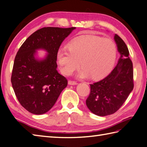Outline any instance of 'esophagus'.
Returning <instances> with one entry per match:
<instances>
[{"label":"esophagus","mask_w":147,"mask_h":147,"mask_svg":"<svg viewBox=\"0 0 147 147\" xmlns=\"http://www.w3.org/2000/svg\"><path fill=\"white\" fill-rule=\"evenodd\" d=\"M68 84L69 85H72V86H74V85H77V82L76 81H73V80H68Z\"/></svg>","instance_id":"esophagus-1"}]
</instances>
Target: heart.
Masks as SVG:
<instances>
[{
  "mask_svg": "<svg viewBox=\"0 0 147 147\" xmlns=\"http://www.w3.org/2000/svg\"><path fill=\"white\" fill-rule=\"evenodd\" d=\"M68 51L59 49L56 55L61 72L70 76L80 65L78 77H103L111 70L117 57V47L112 40L95 35L76 38L68 44Z\"/></svg>",
  "mask_w": 147,
  "mask_h": 147,
  "instance_id": "1",
  "label": "heart"
}]
</instances>
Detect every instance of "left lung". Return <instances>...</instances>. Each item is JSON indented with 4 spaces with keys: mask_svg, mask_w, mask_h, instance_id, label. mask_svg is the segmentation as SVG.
Returning a JSON list of instances; mask_svg holds the SVG:
<instances>
[{
    "mask_svg": "<svg viewBox=\"0 0 147 147\" xmlns=\"http://www.w3.org/2000/svg\"><path fill=\"white\" fill-rule=\"evenodd\" d=\"M114 40L120 54L117 64L103 79L90 84V94L86 101L89 110L98 116L111 115L117 111L134 87L133 63L127 47L117 34Z\"/></svg>",
    "mask_w": 147,
    "mask_h": 147,
    "instance_id": "obj_1",
    "label": "left lung"
}]
</instances>
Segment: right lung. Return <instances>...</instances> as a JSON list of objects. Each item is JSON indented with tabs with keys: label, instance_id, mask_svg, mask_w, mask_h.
Returning <instances> with one entry per match:
<instances>
[{
	"label": "right lung",
	"instance_id": "obj_1",
	"mask_svg": "<svg viewBox=\"0 0 147 147\" xmlns=\"http://www.w3.org/2000/svg\"><path fill=\"white\" fill-rule=\"evenodd\" d=\"M76 27H44L27 38L15 57L12 86L19 102L29 112L41 115L54 106L67 86L66 78L57 71L56 55L66 37ZM47 54L36 57L37 51Z\"/></svg>",
	"mask_w": 147,
	"mask_h": 147
}]
</instances>
